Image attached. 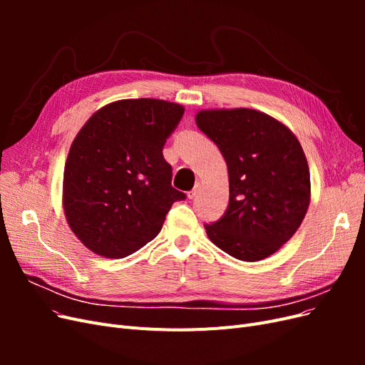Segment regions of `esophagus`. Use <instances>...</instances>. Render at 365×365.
Instances as JSON below:
<instances>
[{"instance_id": "esophagus-1", "label": "esophagus", "mask_w": 365, "mask_h": 365, "mask_svg": "<svg viewBox=\"0 0 365 365\" xmlns=\"http://www.w3.org/2000/svg\"><path fill=\"white\" fill-rule=\"evenodd\" d=\"M200 189H201V184L196 182L193 189L189 193H187V196H189V200H193V197L197 195V192H200Z\"/></svg>"}]
</instances>
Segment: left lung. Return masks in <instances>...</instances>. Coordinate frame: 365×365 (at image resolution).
I'll list each match as a JSON object with an SVG mask.
<instances>
[{"label": "left lung", "instance_id": "left-lung-1", "mask_svg": "<svg viewBox=\"0 0 365 365\" xmlns=\"http://www.w3.org/2000/svg\"><path fill=\"white\" fill-rule=\"evenodd\" d=\"M196 125L224 155L230 180L228 207L204 225L207 236L239 260L271 256L294 236L311 200L300 143L280 121L247 108L201 111Z\"/></svg>", "mask_w": 365, "mask_h": 365}]
</instances>
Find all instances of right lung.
Instances as JSON below:
<instances>
[{
  "instance_id": "add662e5",
  "label": "right lung",
  "mask_w": 365,
  "mask_h": 365,
  "mask_svg": "<svg viewBox=\"0 0 365 365\" xmlns=\"http://www.w3.org/2000/svg\"><path fill=\"white\" fill-rule=\"evenodd\" d=\"M184 108L128 98L97 111L76 135L63 170V208L73 233L98 256L121 259L155 239L173 202L163 148Z\"/></svg>"
}]
</instances>
